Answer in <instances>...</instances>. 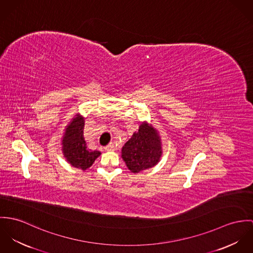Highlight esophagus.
Wrapping results in <instances>:
<instances>
[{
	"mask_svg": "<svg viewBox=\"0 0 253 253\" xmlns=\"http://www.w3.org/2000/svg\"><path fill=\"white\" fill-rule=\"evenodd\" d=\"M105 150H107V151L114 150V144H113V142H111V143H109L107 146H105Z\"/></svg>",
	"mask_w": 253,
	"mask_h": 253,
	"instance_id": "obj_1",
	"label": "esophagus"
}]
</instances>
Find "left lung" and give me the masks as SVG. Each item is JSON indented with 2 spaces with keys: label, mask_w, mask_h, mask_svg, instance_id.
<instances>
[{
  "label": "left lung",
  "mask_w": 253,
  "mask_h": 253,
  "mask_svg": "<svg viewBox=\"0 0 253 253\" xmlns=\"http://www.w3.org/2000/svg\"><path fill=\"white\" fill-rule=\"evenodd\" d=\"M161 141L156 130L142 123L137 133L122 147V158L132 172L155 166L161 157Z\"/></svg>",
  "instance_id": "left-lung-1"
}]
</instances>
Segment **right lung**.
Listing matches in <instances>:
<instances>
[{
    "label": "right lung",
    "instance_id": "add662e5",
    "mask_svg": "<svg viewBox=\"0 0 253 253\" xmlns=\"http://www.w3.org/2000/svg\"><path fill=\"white\" fill-rule=\"evenodd\" d=\"M84 119L78 115L66 129L62 148L65 158L72 166L84 170L91 167L101 152L98 150L91 151L87 148L84 137Z\"/></svg>",
    "mask_w": 253,
    "mask_h": 253
}]
</instances>
